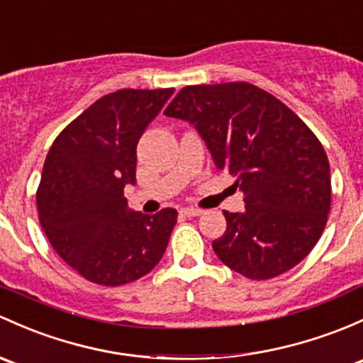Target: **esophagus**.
Listing matches in <instances>:
<instances>
[{
	"label": "esophagus",
	"instance_id": "1",
	"mask_svg": "<svg viewBox=\"0 0 363 363\" xmlns=\"http://www.w3.org/2000/svg\"><path fill=\"white\" fill-rule=\"evenodd\" d=\"M181 216H184V217H198V216H201V211H200V208L186 207V208H181Z\"/></svg>",
	"mask_w": 363,
	"mask_h": 363
}]
</instances>
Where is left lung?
Masks as SVG:
<instances>
[{
  "label": "left lung",
  "mask_w": 363,
  "mask_h": 363,
  "mask_svg": "<svg viewBox=\"0 0 363 363\" xmlns=\"http://www.w3.org/2000/svg\"><path fill=\"white\" fill-rule=\"evenodd\" d=\"M163 114L193 125L217 170L230 172L245 194V211H224L228 228L212 242L217 257L250 280L299 264L330 211L329 160L306 123L245 82L184 86Z\"/></svg>",
  "instance_id": "8db88e82"
}]
</instances>
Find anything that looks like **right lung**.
<instances>
[{
	"instance_id": "1",
	"label": "right lung",
	"mask_w": 363,
	"mask_h": 363,
	"mask_svg": "<svg viewBox=\"0 0 363 363\" xmlns=\"http://www.w3.org/2000/svg\"><path fill=\"white\" fill-rule=\"evenodd\" d=\"M174 89H123L104 95L53 140L36 203L57 254L83 278L118 287L160 262L177 223L175 208H128L135 184L137 143Z\"/></svg>"
}]
</instances>
